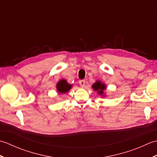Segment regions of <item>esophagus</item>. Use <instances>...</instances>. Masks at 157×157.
Masks as SVG:
<instances>
[{"instance_id":"34e87169","label":"esophagus","mask_w":157,"mask_h":157,"mask_svg":"<svg viewBox=\"0 0 157 157\" xmlns=\"http://www.w3.org/2000/svg\"><path fill=\"white\" fill-rule=\"evenodd\" d=\"M79 84L81 87H84L85 86V80H80L79 82Z\"/></svg>"}]
</instances>
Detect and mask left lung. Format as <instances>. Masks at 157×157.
I'll return each mask as SVG.
<instances>
[{
	"label": "left lung",
	"instance_id": "left-lung-1",
	"mask_svg": "<svg viewBox=\"0 0 157 157\" xmlns=\"http://www.w3.org/2000/svg\"><path fill=\"white\" fill-rule=\"evenodd\" d=\"M92 87L94 89V90L98 91V93L100 95L104 94V90L106 89V85L105 84H103V83H101V82L96 81L94 84L92 85Z\"/></svg>",
	"mask_w": 157,
	"mask_h": 157
}]
</instances>
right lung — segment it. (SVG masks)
Returning <instances> with one entry per match:
<instances>
[{
	"instance_id": "obj_1",
	"label": "right lung",
	"mask_w": 157,
	"mask_h": 157,
	"mask_svg": "<svg viewBox=\"0 0 157 157\" xmlns=\"http://www.w3.org/2000/svg\"><path fill=\"white\" fill-rule=\"evenodd\" d=\"M72 85L69 84L65 79H61L60 80L57 84H56V89L59 93L64 94V93L67 92L71 88Z\"/></svg>"
}]
</instances>
